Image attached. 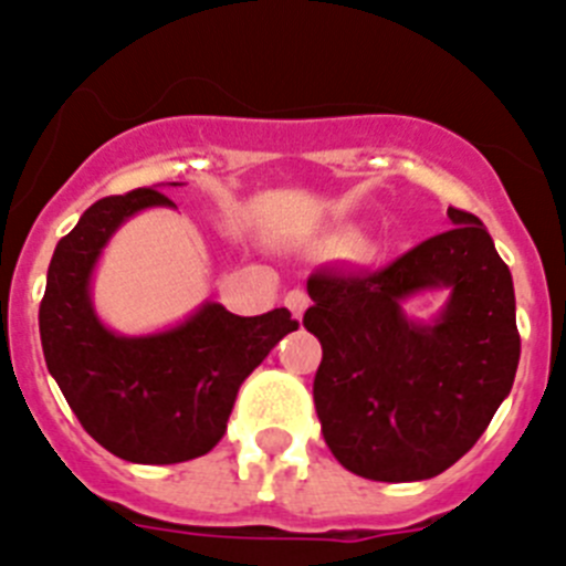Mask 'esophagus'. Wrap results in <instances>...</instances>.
Listing matches in <instances>:
<instances>
[{
    "instance_id": "1",
    "label": "esophagus",
    "mask_w": 566,
    "mask_h": 566,
    "mask_svg": "<svg viewBox=\"0 0 566 566\" xmlns=\"http://www.w3.org/2000/svg\"><path fill=\"white\" fill-rule=\"evenodd\" d=\"M284 304H287V310L293 313V318L301 321V318H304V310H307L310 298H307V293H304V290H290V293L284 295Z\"/></svg>"
}]
</instances>
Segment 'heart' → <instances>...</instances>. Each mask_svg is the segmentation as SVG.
Wrapping results in <instances>:
<instances>
[{
    "instance_id": "1",
    "label": "heart",
    "mask_w": 566,
    "mask_h": 566,
    "mask_svg": "<svg viewBox=\"0 0 566 566\" xmlns=\"http://www.w3.org/2000/svg\"><path fill=\"white\" fill-rule=\"evenodd\" d=\"M332 242H335L337 251L352 253L357 245H360V234H357L355 229H340L335 237H332Z\"/></svg>"
}]
</instances>
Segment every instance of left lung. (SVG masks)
Here are the masks:
<instances>
[{
    "label": "left lung",
    "instance_id": "left-lung-1",
    "mask_svg": "<svg viewBox=\"0 0 566 566\" xmlns=\"http://www.w3.org/2000/svg\"><path fill=\"white\" fill-rule=\"evenodd\" d=\"M377 273L324 268L304 326L324 346L313 396L321 432L348 472L413 483L450 469L497 413L520 366L514 279L474 214ZM443 289L430 322L403 313Z\"/></svg>",
    "mask_w": 566,
    "mask_h": 566
}]
</instances>
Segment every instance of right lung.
<instances>
[{"mask_svg":"<svg viewBox=\"0 0 566 566\" xmlns=\"http://www.w3.org/2000/svg\"><path fill=\"white\" fill-rule=\"evenodd\" d=\"M164 184L103 198L63 237L39 310L50 374L83 430L130 463H181L223 438L242 379L298 329L290 310L240 318L218 301L147 335H119L99 318L92 279L111 237L145 209H176ZM181 187V184H167Z\"/></svg>","mask_w":566,"mask_h":566,"instance_id":"obj_1","label":"right lung"}]
</instances>
